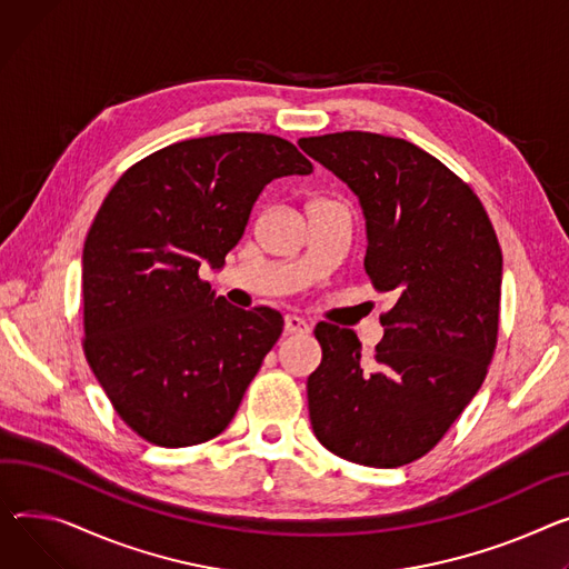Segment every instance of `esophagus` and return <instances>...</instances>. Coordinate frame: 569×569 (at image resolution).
I'll return each instance as SVG.
<instances>
[{"instance_id":"34e87169","label":"esophagus","mask_w":569,"mask_h":569,"mask_svg":"<svg viewBox=\"0 0 569 569\" xmlns=\"http://www.w3.org/2000/svg\"><path fill=\"white\" fill-rule=\"evenodd\" d=\"M283 329L286 333H309V322L305 318L299 316H286V322H283Z\"/></svg>"}]
</instances>
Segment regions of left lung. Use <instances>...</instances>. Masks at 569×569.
<instances>
[{"instance_id": "1", "label": "left lung", "mask_w": 569, "mask_h": 569, "mask_svg": "<svg viewBox=\"0 0 569 569\" xmlns=\"http://www.w3.org/2000/svg\"><path fill=\"white\" fill-rule=\"evenodd\" d=\"M363 210V268L396 305L363 368L352 329L320 322L307 382L318 441L363 467L419 460L478 393L495 357L503 256L480 199L419 146L375 132L297 141Z\"/></svg>"}]
</instances>
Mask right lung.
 <instances>
[{
	"mask_svg": "<svg viewBox=\"0 0 569 569\" xmlns=\"http://www.w3.org/2000/svg\"><path fill=\"white\" fill-rule=\"evenodd\" d=\"M311 171L281 137L226 132L143 158L102 201L82 253L84 355L146 441L197 446L231 423L283 318L231 307L199 270L223 268L264 184Z\"/></svg>",
	"mask_w": 569,
	"mask_h": 569,
	"instance_id": "1",
	"label": "right lung"
}]
</instances>
